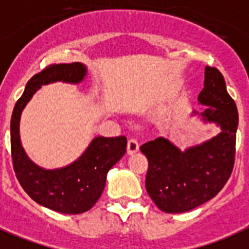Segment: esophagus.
<instances>
[{
  "label": "esophagus",
  "mask_w": 249,
  "mask_h": 249,
  "mask_svg": "<svg viewBox=\"0 0 249 249\" xmlns=\"http://www.w3.org/2000/svg\"><path fill=\"white\" fill-rule=\"evenodd\" d=\"M126 150H128V154L131 156V154H135L139 150V144L135 139H130L128 142V147H126Z\"/></svg>",
  "instance_id": "34e87169"
}]
</instances>
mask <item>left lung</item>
<instances>
[{
	"label": "left lung",
	"mask_w": 249,
	"mask_h": 249,
	"mask_svg": "<svg viewBox=\"0 0 249 249\" xmlns=\"http://www.w3.org/2000/svg\"><path fill=\"white\" fill-rule=\"evenodd\" d=\"M197 101L206 107L194 115L219 126L218 135L185 150L162 137L141 147L149 163L148 195L158 209L170 214L190 212L218 195L234 166L238 110L224 77L214 67H205Z\"/></svg>",
	"instance_id": "8db88e82"
}]
</instances>
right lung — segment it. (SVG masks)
Listing matches in <instances>:
<instances>
[{"instance_id":"right-lung-1","label":"right lung","mask_w":249,"mask_h":249,"mask_svg":"<svg viewBox=\"0 0 249 249\" xmlns=\"http://www.w3.org/2000/svg\"><path fill=\"white\" fill-rule=\"evenodd\" d=\"M87 74L85 64H52L30 78L11 116V154L14 170L25 192L37 204L63 214H81L92 208L105 189L106 176L126 152V138L96 137L78 160L55 170L35 164L22 148L20 119L41 86L53 82L81 83Z\"/></svg>"}]
</instances>
